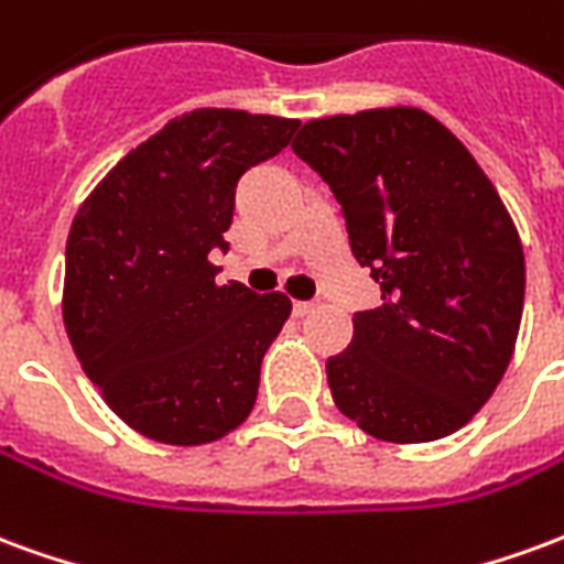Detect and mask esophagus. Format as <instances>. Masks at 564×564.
Returning a JSON list of instances; mask_svg holds the SVG:
<instances>
[{"label":"esophagus","mask_w":564,"mask_h":564,"mask_svg":"<svg viewBox=\"0 0 564 564\" xmlns=\"http://www.w3.org/2000/svg\"><path fill=\"white\" fill-rule=\"evenodd\" d=\"M314 307H317V302H293V314L295 317H307Z\"/></svg>","instance_id":"obj_1"}]
</instances>
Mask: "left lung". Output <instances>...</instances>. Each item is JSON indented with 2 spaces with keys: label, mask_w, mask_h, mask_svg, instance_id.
<instances>
[{
  "label": "left lung",
  "mask_w": 564,
  "mask_h": 564,
  "mask_svg": "<svg viewBox=\"0 0 564 564\" xmlns=\"http://www.w3.org/2000/svg\"><path fill=\"white\" fill-rule=\"evenodd\" d=\"M293 150L335 193L383 299L326 362L338 411L392 444L453 435L496 392L520 332L525 259L505 202L420 108L311 120Z\"/></svg>",
  "instance_id": "left-lung-1"
}]
</instances>
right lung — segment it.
Here are the masks:
<instances>
[{
  "label": "right lung",
  "mask_w": 564,
  "mask_h": 564,
  "mask_svg": "<svg viewBox=\"0 0 564 564\" xmlns=\"http://www.w3.org/2000/svg\"><path fill=\"white\" fill-rule=\"evenodd\" d=\"M299 120L198 108L129 150L66 245L63 319L80 368L144 437L196 447L253 411L259 366L293 311L283 293L217 283L214 250L238 177L281 153Z\"/></svg>",
  "instance_id": "1"
}]
</instances>
